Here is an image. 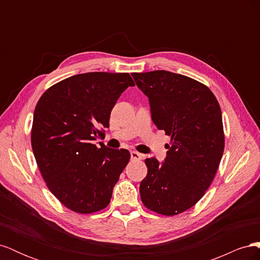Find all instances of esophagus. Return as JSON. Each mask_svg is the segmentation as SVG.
<instances>
[{
	"label": "esophagus",
	"mask_w": 260,
	"mask_h": 260,
	"mask_svg": "<svg viewBox=\"0 0 260 260\" xmlns=\"http://www.w3.org/2000/svg\"><path fill=\"white\" fill-rule=\"evenodd\" d=\"M143 158V155L139 153V152H136V151H132L131 152V159L133 160H141Z\"/></svg>",
	"instance_id": "34e87169"
}]
</instances>
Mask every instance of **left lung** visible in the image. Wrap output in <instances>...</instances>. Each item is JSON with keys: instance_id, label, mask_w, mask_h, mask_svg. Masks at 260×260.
<instances>
[{"instance_id": "obj_1", "label": "left lung", "mask_w": 260, "mask_h": 260, "mask_svg": "<svg viewBox=\"0 0 260 260\" xmlns=\"http://www.w3.org/2000/svg\"><path fill=\"white\" fill-rule=\"evenodd\" d=\"M132 77L148 98L153 122L171 137L164 161L145 159L141 200L157 214H181L203 198L219 167L224 148L221 109L207 86L192 78L167 70Z\"/></svg>"}]
</instances>
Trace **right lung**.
I'll return each instance as SVG.
<instances>
[{
	"instance_id": "obj_1",
	"label": "right lung",
	"mask_w": 260,
	"mask_h": 260,
	"mask_svg": "<svg viewBox=\"0 0 260 260\" xmlns=\"http://www.w3.org/2000/svg\"><path fill=\"white\" fill-rule=\"evenodd\" d=\"M133 85L127 73H86L54 84L39 100L31 145L49 190L67 208L92 214L111 202L130 153L98 148L93 141L103 136L117 100Z\"/></svg>"
}]
</instances>
